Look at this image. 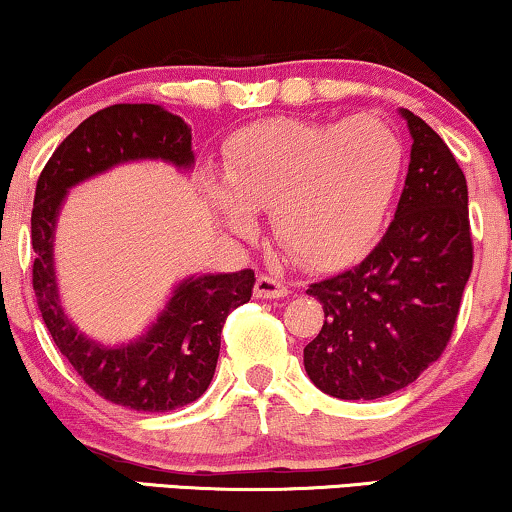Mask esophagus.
I'll use <instances>...</instances> for the list:
<instances>
[{"label":"esophagus","instance_id":"1","mask_svg":"<svg viewBox=\"0 0 512 512\" xmlns=\"http://www.w3.org/2000/svg\"><path fill=\"white\" fill-rule=\"evenodd\" d=\"M254 293L256 298H284L289 296V286H286L282 279L277 277H270V275H261L256 279V286H254Z\"/></svg>","mask_w":512,"mask_h":512}]
</instances>
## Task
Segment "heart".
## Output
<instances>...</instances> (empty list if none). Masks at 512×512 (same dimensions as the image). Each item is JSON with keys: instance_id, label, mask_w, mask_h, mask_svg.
Listing matches in <instances>:
<instances>
[{"instance_id": "b5f03b06", "label": "heart", "mask_w": 512, "mask_h": 512, "mask_svg": "<svg viewBox=\"0 0 512 512\" xmlns=\"http://www.w3.org/2000/svg\"><path fill=\"white\" fill-rule=\"evenodd\" d=\"M403 167L396 132L373 116L345 123L263 121L230 137L223 177L205 191L235 233L270 209L277 242L310 268H335L375 242Z\"/></svg>"}]
</instances>
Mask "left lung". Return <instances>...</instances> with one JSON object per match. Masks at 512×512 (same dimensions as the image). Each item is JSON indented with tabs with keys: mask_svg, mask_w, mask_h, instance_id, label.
I'll use <instances>...</instances> for the list:
<instances>
[{
	"mask_svg": "<svg viewBox=\"0 0 512 512\" xmlns=\"http://www.w3.org/2000/svg\"><path fill=\"white\" fill-rule=\"evenodd\" d=\"M401 114L412 149L394 221L359 265L307 289L326 319L305 370L342 401L394 394L438 361L473 270L464 172L438 132Z\"/></svg>",
	"mask_w": 512,
	"mask_h": 512,
	"instance_id": "1",
	"label": "left lung"
}]
</instances>
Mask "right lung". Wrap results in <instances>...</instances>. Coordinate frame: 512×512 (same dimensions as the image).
Masks as SVG:
<instances>
[{
	"instance_id": "right-lung-1",
	"label": "right lung",
	"mask_w": 512,
	"mask_h": 512,
	"mask_svg": "<svg viewBox=\"0 0 512 512\" xmlns=\"http://www.w3.org/2000/svg\"><path fill=\"white\" fill-rule=\"evenodd\" d=\"M193 165L191 128L158 104H114L62 139L39 174L32 207V286L53 342L81 380L107 401L137 412L184 408L205 394L228 314L254 293V270L188 277L149 331L104 347L76 331L60 305L53 265L55 221L67 191L130 160Z\"/></svg>"
}]
</instances>
